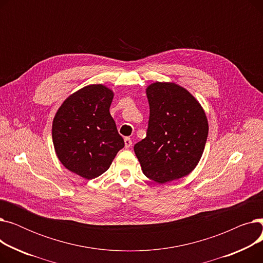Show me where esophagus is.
I'll return each instance as SVG.
<instances>
[{
	"instance_id": "obj_1",
	"label": "esophagus",
	"mask_w": 263,
	"mask_h": 263,
	"mask_svg": "<svg viewBox=\"0 0 263 263\" xmlns=\"http://www.w3.org/2000/svg\"><path fill=\"white\" fill-rule=\"evenodd\" d=\"M132 146V140L130 137H124V147L130 148Z\"/></svg>"
}]
</instances>
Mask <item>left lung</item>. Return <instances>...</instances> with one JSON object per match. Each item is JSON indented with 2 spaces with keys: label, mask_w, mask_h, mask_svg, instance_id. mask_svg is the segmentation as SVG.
I'll return each mask as SVG.
<instances>
[{
  "label": "left lung",
  "mask_w": 263,
  "mask_h": 263,
  "mask_svg": "<svg viewBox=\"0 0 263 263\" xmlns=\"http://www.w3.org/2000/svg\"><path fill=\"white\" fill-rule=\"evenodd\" d=\"M146 93L148 129L134 153L146 177L166 183L196 167L208 137V120L194 97L175 83H154Z\"/></svg>",
  "instance_id": "8db88e82"
}]
</instances>
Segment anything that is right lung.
<instances>
[{"label": "right lung", "instance_id": "right-lung-1", "mask_svg": "<svg viewBox=\"0 0 263 263\" xmlns=\"http://www.w3.org/2000/svg\"><path fill=\"white\" fill-rule=\"evenodd\" d=\"M113 97L101 84L83 87L68 97L53 119L58 158L67 170L88 180L106 172L124 147L109 114Z\"/></svg>", "mask_w": 263, "mask_h": 263}]
</instances>
